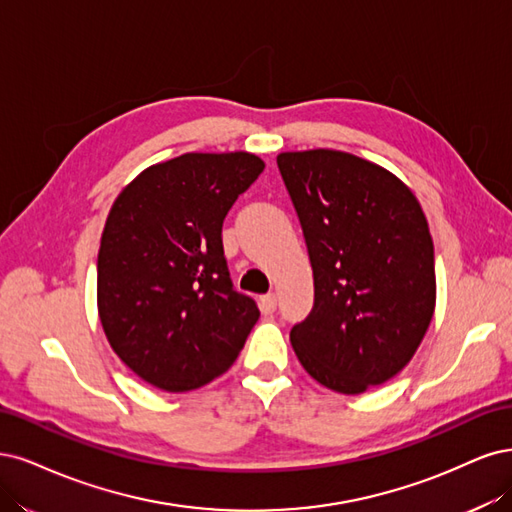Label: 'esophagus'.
Returning a JSON list of instances; mask_svg holds the SVG:
<instances>
[{
  "instance_id": "1",
  "label": "esophagus",
  "mask_w": 512,
  "mask_h": 512,
  "mask_svg": "<svg viewBox=\"0 0 512 512\" xmlns=\"http://www.w3.org/2000/svg\"><path fill=\"white\" fill-rule=\"evenodd\" d=\"M259 306H261L263 315H272V312L276 310V295H274V293L261 295V298H259Z\"/></svg>"
}]
</instances>
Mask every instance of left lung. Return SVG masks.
<instances>
[{"label": "left lung", "instance_id": "left-lung-1", "mask_svg": "<svg viewBox=\"0 0 512 512\" xmlns=\"http://www.w3.org/2000/svg\"><path fill=\"white\" fill-rule=\"evenodd\" d=\"M280 176L315 278L291 344L323 387L357 395L398 374L436 306L434 242L417 197L385 168L342 151L280 153Z\"/></svg>", "mask_w": 512, "mask_h": 512}]
</instances>
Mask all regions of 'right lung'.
<instances>
[{
  "instance_id": "right-lung-1",
  "label": "right lung",
  "mask_w": 512,
  "mask_h": 512,
  "mask_svg": "<svg viewBox=\"0 0 512 512\" xmlns=\"http://www.w3.org/2000/svg\"><path fill=\"white\" fill-rule=\"evenodd\" d=\"M251 153H187L146 168L114 200L97 255V310L142 381L191 391L232 368L259 319L234 289L221 229L263 172Z\"/></svg>"
}]
</instances>
